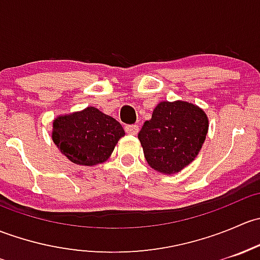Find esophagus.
I'll list each match as a JSON object with an SVG mask.
<instances>
[{
	"label": "esophagus",
	"mask_w": 260,
	"mask_h": 260,
	"mask_svg": "<svg viewBox=\"0 0 260 260\" xmlns=\"http://www.w3.org/2000/svg\"><path fill=\"white\" fill-rule=\"evenodd\" d=\"M124 129L128 135H137L138 131H140V128H138V125H136V124H131V125H125Z\"/></svg>",
	"instance_id": "1"
}]
</instances>
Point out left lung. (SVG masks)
<instances>
[{
  "label": "left lung",
  "mask_w": 260,
  "mask_h": 260,
  "mask_svg": "<svg viewBox=\"0 0 260 260\" xmlns=\"http://www.w3.org/2000/svg\"><path fill=\"white\" fill-rule=\"evenodd\" d=\"M208 129V115L195 104L161 102L145 122L138 140L152 169L174 175L196 158Z\"/></svg>",
  "instance_id": "1"
}]
</instances>
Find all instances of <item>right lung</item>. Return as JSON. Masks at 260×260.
<instances>
[{"mask_svg":"<svg viewBox=\"0 0 260 260\" xmlns=\"http://www.w3.org/2000/svg\"><path fill=\"white\" fill-rule=\"evenodd\" d=\"M123 136L120 123L94 107L59 115L52 123L55 145L70 161L83 166L106 162Z\"/></svg>","mask_w":260,"mask_h":260,"instance_id":"add662e5","label":"right lung"}]
</instances>
